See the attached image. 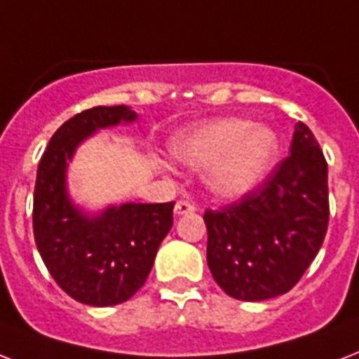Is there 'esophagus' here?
I'll use <instances>...</instances> for the list:
<instances>
[{"mask_svg":"<svg viewBox=\"0 0 359 359\" xmlns=\"http://www.w3.org/2000/svg\"><path fill=\"white\" fill-rule=\"evenodd\" d=\"M196 207L190 203V201H184V199H180L175 203V215L177 216H182V215H188V212H194Z\"/></svg>","mask_w":359,"mask_h":359,"instance_id":"obj_1","label":"esophagus"}]
</instances>
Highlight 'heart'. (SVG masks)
Here are the masks:
<instances>
[{"mask_svg": "<svg viewBox=\"0 0 359 359\" xmlns=\"http://www.w3.org/2000/svg\"><path fill=\"white\" fill-rule=\"evenodd\" d=\"M277 152L275 131L245 118L207 122L171 141V154L188 168H207L209 190L226 199L252 191L269 173Z\"/></svg>", "mask_w": 359, "mask_h": 359, "instance_id": "obj_1", "label": "heart"}]
</instances>
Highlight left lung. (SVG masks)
<instances>
[{
  "mask_svg": "<svg viewBox=\"0 0 359 359\" xmlns=\"http://www.w3.org/2000/svg\"><path fill=\"white\" fill-rule=\"evenodd\" d=\"M207 264L241 301L294 288L324 243L330 220L327 161L307 126L295 124L290 156L239 201L205 210Z\"/></svg>",
  "mask_w": 359,
  "mask_h": 359,
  "instance_id": "left-lung-1",
  "label": "left lung"
}]
</instances>
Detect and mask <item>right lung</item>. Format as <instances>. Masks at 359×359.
Returning <instances> with one entry per match:
<instances>
[{"label":"right lung","mask_w":359,"mask_h":359,"mask_svg":"<svg viewBox=\"0 0 359 359\" xmlns=\"http://www.w3.org/2000/svg\"><path fill=\"white\" fill-rule=\"evenodd\" d=\"M137 120L130 107H94L60 126L41 156L34 191L35 245L73 299L92 307L124 303L141 288L173 226L175 201L111 205L88 215L67 194V161L97 130Z\"/></svg>","instance_id":"1"}]
</instances>
